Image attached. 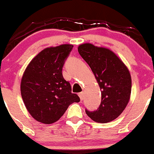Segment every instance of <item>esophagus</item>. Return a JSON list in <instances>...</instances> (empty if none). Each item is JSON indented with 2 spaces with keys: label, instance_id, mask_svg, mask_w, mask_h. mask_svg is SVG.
<instances>
[{
  "label": "esophagus",
  "instance_id": "1",
  "mask_svg": "<svg viewBox=\"0 0 154 154\" xmlns=\"http://www.w3.org/2000/svg\"><path fill=\"white\" fill-rule=\"evenodd\" d=\"M79 96L80 99H81L82 101L83 98H84V93H83V92H80L79 94Z\"/></svg>",
  "mask_w": 154,
  "mask_h": 154
}]
</instances>
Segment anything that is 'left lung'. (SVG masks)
Returning <instances> with one entry per match:
<instances>
[{
  "label": "left lung",
  "instance_id": "1",
  "mask_svg": "<svg viewBox=\"0 0 154 154\" xmlns=\"http://www.w3.org/2000/svg\"><path fill=\"white\" fill-rule=\"evenodd\" d=\"M78 51L94 73L101 92V102L96 111L85 110L88 116L98 123L116 119L131 97V77L125 63L115 53L91 43L79 46Z\"/></svg>",
  "mask_w": 154,
  "mask_h": 154
}]
</instances>
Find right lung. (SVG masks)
Returning <instances> with one entry per match:
<instances>
[{"label": "right lung", "instance_id": "1", "mask_svg": "<svg viewBox=\"0 0 154 154\" xmlns=\"http://www.w3.org/2000/svg\"><path fill=\"white\" fill-rule=\"evenodd\" d=\"M73 46L63 44L48 47L38 53L25 69L20 83L23 101L28 112L39 122L53 124L68 107L80 98L72 93L62 70Z\"/></svg>", "mask_w": 154, "mask_h": 154}]
</instances>
